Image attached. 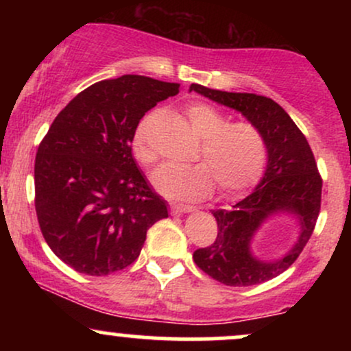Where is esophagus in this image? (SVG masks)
Here are the masks:
<instances>
[{"instance_id": "1", "label": "esophagus", "mask_w": 351, "mask_h": 351, "mask_svg": "<svg viewBox=\"0 0 351 351\" xmlns=\"http://www.w3.org/2000/svg\"><path fill=\"white\" fill-rule=\"evenodd\" d=\"M170 211H171L173 216H176V215H183V213L195 211V208L189 206V204H171Z\"/></svg>"}]
</instances>
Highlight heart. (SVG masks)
<instances>
[{
	"instance_id": "obj_1",
	"label": "heart",
	"mask_w": 351,
	"mask_h": 351,
	"mask_svg": "<svg viewBox=\"0 0 351 351\" xmlns=\"http://www.w3.org/2000/svg\"><path fill=\"white\" fill-rule=\"evenodd\" d=\"M193 130L201 136L196 152L199 162L162 165L152 175L153 186L173 199H201L215 188L226 195L252 186L263 175L265 142L256 125L228 122V117L206 102H191L184 108ZM155 112L140 120L132 138V152L142 165L155 162L150 132Z\"/></svg>"
}]
</instances>
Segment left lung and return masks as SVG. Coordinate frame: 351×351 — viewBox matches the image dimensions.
Returning <instances> with one entry per match:
<instances>
[{
	"instance_id": "obj_1",
	"label": "left lung",
	"mask_w": 351,
	"mask_h": 351,
	"mask_svg": "<svg viewBox=\"0 0 351 351\" xmlns=\"http://www.w3.org/2000/svg\"><path fill=\"white\" fill-rule=\"evenodd\" d=\"M204 97L241 112L259 128L267 150V167L256 189L231 211H213L217 223L216 241L196 249L193 259L209 277L231 285L263 284L287 271L304 251L315 228L322 199V178L310 145L287 112L272 99L247 92H223L191 84ZM279 212L295 215L301 224L296 244L274 261L254 256L250 244L269 217Z\"/></svg>"
}]
</instances>
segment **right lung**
I'll return each mask as SVG.
<instances>
[{
	"instance_id": "1",
	"label": "right lung",
	"mask_w": 351,
	"mask_h": 351,
	"mask_svg": "<svg viewBox=\"0 0 351 351\" xmlns=\"http://www.w3.org/2000/svg\"><path fill=\"white\" fill-rule=\"evenodd\" d=\"M180 84L145 75L95 82L67 104L39 143L36 215L51 251L87 276L122 271L148 228L168 217L132 155L136 125Z\"/></svg>"
}]
</instances>
